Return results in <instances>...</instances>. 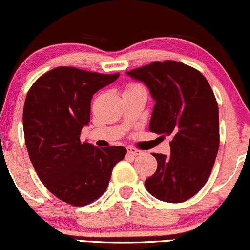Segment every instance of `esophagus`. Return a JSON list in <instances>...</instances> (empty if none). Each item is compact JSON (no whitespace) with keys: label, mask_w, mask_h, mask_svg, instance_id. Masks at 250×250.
I'll use <instances>...</instances> for the list:
<instances>
[{"label":"esophagus","mask_w":250,"mask_h":250,"mask_svg":"<svg viewBox=\"0 0 250 250\" xmlns=\"http://www.w3.org/2000/svg\"><path fill=\"white\" fill-rule=\"evenodd\" d=\"M127 152L129 156H132V157H136V156H140V154L142 153L141 150H138V148L136 147H132V146H129L127 148Z\"/></svg>","instance_id":"obj_1"}]
</instances>
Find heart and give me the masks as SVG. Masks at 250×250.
Masks as SVG:
<instances>
[{
    "mask_svg": "<svg viewBox=\"0 0 250 250\" xmlns=\"http://www.w3.org/2000/svg\"><path fill=\"white\" fill-rule=\"evenodd\" d=\"M136 90H144L143 86H141L140 84H135V83H130L128 84L125 88V92H131V91H136Z\"/></svg>",
    "mask_w": 250,
    "mask_h": 250,
    "instance_id": "obj_1",
    "label": "heart"
}]
</instances>
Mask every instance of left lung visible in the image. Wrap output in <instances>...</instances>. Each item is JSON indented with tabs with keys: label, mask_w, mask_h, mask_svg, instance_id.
<instances>
[{
	"label": "left lung",
	"mask_w": 250,
	"mask_h": 250,
	"mask_svg": "<svg viewBox=\"0 0 250 250\" xmlns=\"http://www.w3.org/2000/svg\"><path fill=\"white\" fill-rule=\"evenodd\" d=\"M127 74L150 88L156 100L150 130L170 136V154L152 153L158 166L145 180L153 197L182 203L209 180L219 148V113L209 82L197 69L166 60Z\"/></svg>",
	"instance_id": "left-lung-1"
}]
</instances>
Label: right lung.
<instances>
[{"label": "right lung", "instance_id": "obj_1", "mask_svg": "<svg viewBox=\"0 0 250 250\" xmlns=\"http://www.w3.org/2000/svg\"><path fill=\"white\" fill-rule=\"evenodd\" d=\"M119 76L58 67L40 76L26 94L23 127L31 163L43 186L74 207L98 200L127 153L123 146L99 148L81 141L92 96Z\"/></svg>", "mask_w": 250, "mask_h": 250}]
</instances>
